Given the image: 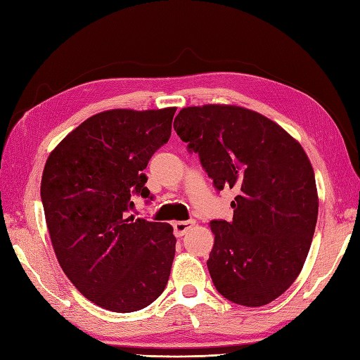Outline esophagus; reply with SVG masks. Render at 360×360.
<instances>
[{
	"label": "esophagus",
	"instance_id": "esophagus-1",
	"mask_svg": "<svg viewBox=\"0 0 360 360\" xmlns=\"http://www.w3.org/2000/svg\"><path fill=\"white\" fill-rule=\"evenodd\" d=\"M197 224L193 219H189V221H179V222H174V234H176L177 237H181L186 234L191 228Z\"/></svg>",
	"mask_w": 360,
	"mask_h": 360
}]
</instances>
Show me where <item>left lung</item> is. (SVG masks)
Segmentation results:
<instances>
[{
    "label": "left lung",
    "mask_w": 360,
    "mask_h": 360,
    "mask_svg": "<svg viewBox=\"0 0 360 360\" xmlns=\"http://www.w3.org/2000/svg\"><path fill=\"white\" fill-rule=\"evenodd\" d=\"M174 130L219 192H237L233 221H212L207 259L216 290L233 303L263 307L299 276L319 216L311 162L275 122L230 105L183 108Z\"/></svg>",
    "instance_id": "obj_1"
}]
</instances>
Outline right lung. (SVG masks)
<instances>
[{
	"label": "right lung",
	"instance_id": "1",
	"mask_svg": "<svg viewBox=\"0 0 360 360\" xmlns=\"http://www.w3.org/2000/svg\"><path fill=\"white\" fill-rule=\"evenodd\" d=\"M174 114L176 108L96 114L61 141L43 169L41 204L58 263L103 309L139 311L167 287L172 226L129 212L132 195L153 200L144 169L168 143Z\"/></svg>",
	"mask_w": 360,
	"mask_h": 360
}]
</instances>
